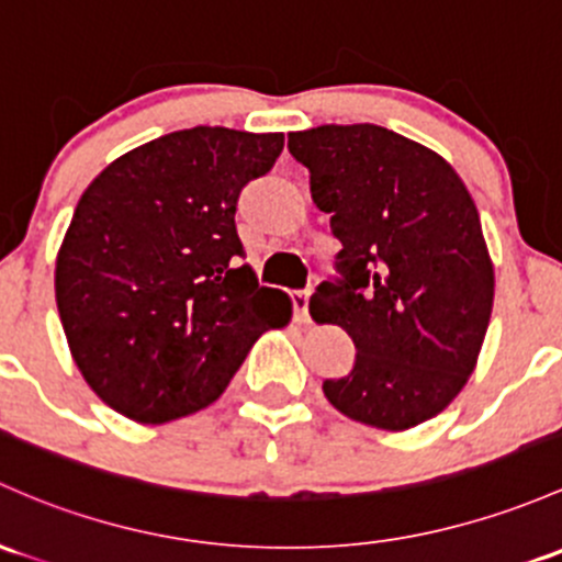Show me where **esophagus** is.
Here are the masks:
<instances>
[{
	"label": "esophagus",
	"mask_w": 562,
	"mask_h": 562,
	"mask_svg": "<svg viewBox=\"0 0 562 562\" xmlns=\"http://www.w3.org/2000/svg\"><path fill=\"white\" fill-rule=\"evenodd\" d=\"M310 296H312V291H293L291 293L293 317H296V323H310Z\"/></svg>",
	"instance_id": "1"
}]
</instances>
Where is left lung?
I'll return each mask as SVG.
<instances>
[{
  "label": "left lung",
  "instance_id": "1",
  "mask_svg": "<svg viewBox=\"0 0 562 562\" xmlns=\"http://www.w3.org/2000/svg\"><path fill=\"white\" fill-rule=\"evenodd\" d=\"M288 150L341 241L339 277L317 285L310 312L358 350L323 393L371 428L430 420L474 371L493 312V261L469 188L439 153L374 123L293 132Z\"/></svg>",
  "mask_w": 562,
  "mask_h": 562
}]
</instances>
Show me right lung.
I'll return each mask as SVG.
<instances>
[{
  "label": "right lung",
  "mask_w": 562,
  "mask_h": 562,
  "mask_svg": "<svg viewBox=\"0 0 562 562\" xmlns=\"http://www.w3.org/2000/svg\"><path fill=\"white\" fill-rule=\"evenodd\" d=\"M285 134L196 126L134 147L80 196L56 304L80 374L128 420L161 425L221 398L291 299L258 285L236 234L241 188Z\"/></svg>",
  "instance_id": "obj_1"
}]
</instances>
